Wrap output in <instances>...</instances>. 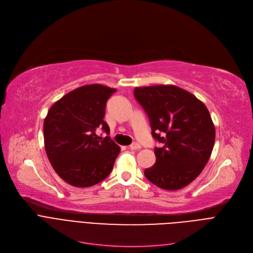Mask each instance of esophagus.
Here are the masks:
<instances>
[{"mask_svg":"<svg viewBox=\"0 0 253 253\" xmlns=\"http://www.w3.org/2000/svg\"><path fill=\"white\" fill-rule=\"evenodd\" d=\"M141 148V145L139 144V143H132L131 145H129V149H131V150H138V149H140Z\"/></svg>","mask_w":253,"mask_h":253,"instance_id":"obj_1","label":"esophagus"}]
</instances>
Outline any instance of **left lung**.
<instances>
[{
	"label": "left lung",
	"instance_id": "1",
	"mask_svg": "<svg viewBox=\"0 0 253 253\" xmlns=\"http://www.w3.org/2000/svg\"><path fill=\"white\" fill-rule=\"evenodd\" d=\"M133 95L149 117L156 161L145 176L165 190H180L194 181L209 161L215 128L209 109L190 92L173 84L135 87Z\"/></svg>",
	"mask_w": 253,
	"mask_h": 253
}]
</instances>
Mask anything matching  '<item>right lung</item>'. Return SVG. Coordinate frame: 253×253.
I'll use <instances>...</instances> for the list:
<instances>
[{"label":"right lung","instance_id":"add662e5","mask_svg":"<svg viewBox=\"0 0 253 253\" xmlns=\"http://www.w3.org/2000/svg\"><path fill=\"white\" fill-rule=\"evenodd\" d=\"M116 88L85 84L56 101L43 122L44 149L57 174L71 186H94L109 175L121 147L109 137L104 122L106 102Z\"/></svg>","mask_w":253,"mask_h":253}]
</instances>
